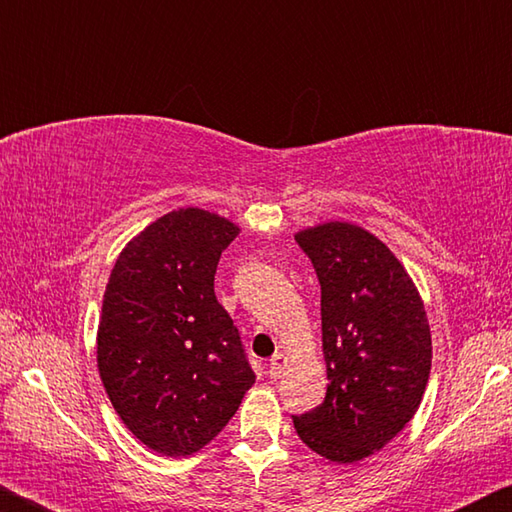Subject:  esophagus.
<instances>
[{
  "instance_id": "1",
  "label": "esophagus",
  "mask_w": 512,
  "mask_h": 512,
  "mask_svg": "<svg viewBox=\"0 0 512 512\" xmlns=\"http://www.w3.org/2000/svg\"><path fill=\"white\" fill-rule=\"evenodd\" d=\"M284 366H287V357L284 354H275V357L268 361V377L277 379L284 372Z\"/></svg>"
}]
</instances>
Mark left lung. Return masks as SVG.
Masks as SVG:
<instances>
[{
    "mask_svg": "<svg viewBox=\"0 0 512 512\" xmlns=\"http://www.w3.org/2000/svg\"><path fill=\"white\" fill-rule=\"evenodd\" d=\"M320 282L327 363L323 404L293 415L302 443L336 463L379 452L418 411L431 334L409 273L381 241L350 223L296 235Z\"/></svg>",
    "mask_w": 512,
    "mask_h": 512,
    "instance_id": "8db88e82",
    "label": "left lung"
}]
</instances>
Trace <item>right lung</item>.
Listing matches in <instances>:
<instances>
[{"mask_svg":"<svg viewBox=\"0 0 512 512\" xmlns=\"http://www.w3.org/2000/svg\"><path fill=\"white\" fill-rule=\"evenodd\" d=\"M237 225L198 207L164 214L112 268L97 336L112 406L146 447L187 456L205 447L255 384L239 329L214 296Z\"/></svg>","mask_w":512,"mask_h":512,"instance_id":"right-lung-1","label":"right lung"}]
</instances>
